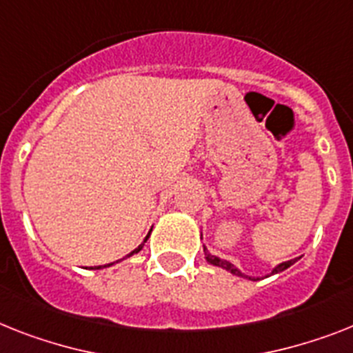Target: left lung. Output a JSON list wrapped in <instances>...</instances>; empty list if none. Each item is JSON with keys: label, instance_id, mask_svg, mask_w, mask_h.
I'll return each instance as SVG.
<instances>
[{"label": "left lung", "instance_id": "left-lung-1", "mask_svg": "<svg viewBox=\"0 0 353 353\" xmlns=\"http://www.w3.org/2000/svg\"><path fill=\"white\" fill-rule=\"evenodd\" d=\"M203 252H205V260H208L209 263H211V265H214V267H222V269L229 270V272H231V274L240 276V278L254 279V278H250V276H245V274H243V272H241L240 269H236V267H234V265L231 263V261L222 260V258H218V256L211 254V252H209V250L205 249V247H203ZM296 261H298V260H288V261H283V263H279L278 267H276V269H272V272H270V274H278V272H281V270L288 269V267H290V265L296 263Z\"/></svg>", "mask_w": 353, "mask_h": 353}]
</instances>
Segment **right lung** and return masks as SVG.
Here are the masks:
<instances>
[{
  "mask_svg": "<svg viewBox=\"0 0 353 353\" xmlns=\"http://www.w3.org/2000/svg\"><path fill=\"white\" fill-rule=\"evenodd\" d=\"M148 238H150V234L145 236V240H144V241H142L141 245L137 247V249H135V250H131V252H130V254H128V256H126V258H130V256L137 254V252H139V250H142V247H144V243H145V241H148ZM122 260H124V258H122ZM119 261H121V260H119ZM110 265H113V263H108V265H104V267H110ZM95 269H103V267H95Z\"/></svg>",
  "mask_w": 353,
  "mask_h": 353,
  "instance_id": "add662e5",
  "label": "right lung"
}]
</instances>
